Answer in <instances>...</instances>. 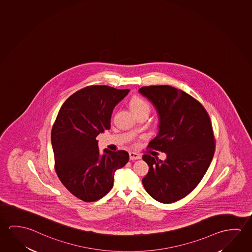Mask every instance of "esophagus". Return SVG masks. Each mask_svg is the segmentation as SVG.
I'll return each instance as SVG.
<instances>
[{"label":"esophagus","instance_id":"34e87169","mask_svg":"<svg viewBox=\"0 0 252 252\" xmlns=\"http://www.w3.org/2000/svg\"><path fill=\"white\" fill-rule=\"evenodd\" d=\"M142 157L140 156L139 154L135 153V152H129V159L136 160L140 159Z\"/></svg>","mask_w":252,"mask_h":252}]
</instances>
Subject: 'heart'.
I'll use <instances>...</instances> for the list:
<instances>
[{
    "mask_svg": "<svg viewBox=\"0 0 252 252\" xmlns=\"http://www.w3.org/2000/svg\"><path fill=\"white\" fill-rule=\"evenodd\" d=\"M129 106L131 108L133 113L136 114H139V113H147L149 114L151 111V107L150 104L146 101V100L138 97V96H135L132 98L130 102H129Z\"/></svg>",
    "mask_w": 252,
    "mask_h": 252,
    "instance_id": "1",
    "label": "heart"
}]
</instances>
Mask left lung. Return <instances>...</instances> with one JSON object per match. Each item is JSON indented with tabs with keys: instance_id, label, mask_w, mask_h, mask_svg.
<instances>
[{
	"instance_id": "1",
	"label": "left lung",
	"mask_w": 252,
	"mask_h": 252,
	"mask_svg": "<svg viewBox=\"0 0 252 252\" xmlns=\"http://www.w3.org/2000/svg\"><path fill=\"white\" fill-rule=\"evenodd\" d=\"M158 116V133L150 148L166 153L164 161L143 156L149 172L142 180L146 192L162 203H172L192 192L208 171L215 154L211 121L203 106L170 86L140 88Z\"/></svg>"
}]
</instances>
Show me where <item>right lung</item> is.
Wrapping results in <instances>:
<instances>
[{"instance_id": "right-lung-1", "label": "right lung", "mask_w": 252, "mask_h": 252, "mask_svg": "<svg viewBox=\"0 0 252 252\" xmlns=\"http://www.w3.org/2000/svg\"><path fill=\"white\" fill-rule=\"evenodd\" d=\"M128 89L90 86L70 96L52 129L55 170L69 192L86 202L100 200L114 184L116 170L128 163L125 151L99 152L96 136L110 128L113 109Z\"/></svg>"}]
</instances>
